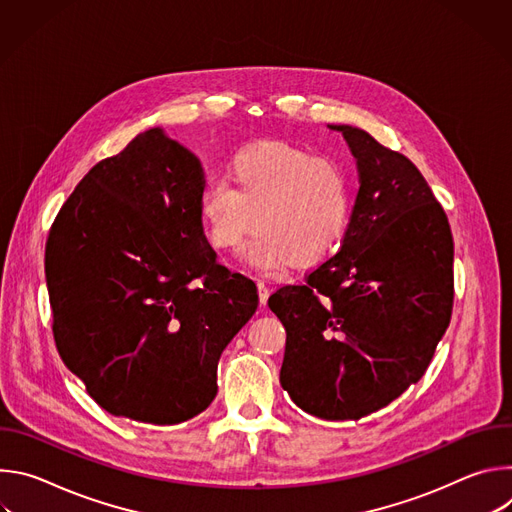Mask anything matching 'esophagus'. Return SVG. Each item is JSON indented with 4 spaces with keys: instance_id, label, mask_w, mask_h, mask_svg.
<instances>
[{
    "instance_id": "obj_1",
    "label": "esophagus",
    "mask_w": 512,
    "mask_h": 512,
    "mask_svg": "<svg viewBox=\"0 0 512 512\" xmlns=\"http://www.w3.org/2000/svg\"><path fill=\"white\" fill-rule=\"evenodd\" d=\"M257 291H259V304L265 306L269 300V287L263 281H257Z\"/></svg>"
}]
</instances>
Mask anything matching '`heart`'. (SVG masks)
<instances>
[{
	"mask_svg": "<svg viewBox=\"0 0 512 512\" xmlns=\"http://www.w3.org/2000/svg\"><path fill=\"white\" fill-rule=\"evenodd\" d=\"M227 182H208L198 194V218L208 243L223 253L245 249L249 265L271 271L291 261L310 267L342 243L352 188L346 170L328 156L279 141L255 143L229 164Z\"/></svg>",
	"mask_w": 512,
	"mask_h": 512,
	"instance_id": "obj_1",
	"label": "heart"
}]
</instances>
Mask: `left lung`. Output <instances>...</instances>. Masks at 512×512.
Here are the masks:
<instances>
[{"instance_id": "obj_1", "label": "left lung", "mask_w": 512, "mask_h": 512, "mask_svg": "<svg viewBox=\"0 0 512 512\" xmlns=\"http://www.w3.org/2000/svg\"><path fill=\"white\" fill-rule=\"evenodd\" d=\"M340 131L358 194L340 251L269 298L285 328L281 387L306 413L360 419L427 371L454 304L448 216L403 154L352 125Z\"/></svg>"}]
</instances>
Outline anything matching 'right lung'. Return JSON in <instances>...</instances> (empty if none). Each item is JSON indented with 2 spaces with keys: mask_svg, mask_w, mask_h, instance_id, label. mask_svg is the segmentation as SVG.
<instances>
[{
  "mask_svg": "<svg viewBox=\"0 0 512 512\" xmlns=\"http://www.w3.org/2000/svg\"><path fill=\"white\" fill-rule=\"evenodd\" d=\"M202 188L198 158L152 127L93 166L50 229L56 348L111 415L174 425L202 413L218 358L257 310L255 283L218 265L204 237Z\"/></svg>",
  "mask_w": 512,
  "mask_h": 512,
  "instance_id": "1",
  "label": "right lung"
}]
</instances>
